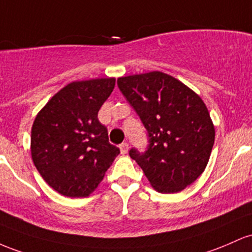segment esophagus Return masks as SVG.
I'll return each instance as SVG.
<instances>
[{
    "label": "esophagus",
    "mask_w": 252,
    "mask_h": 252,
    "mask_svg": "<svg viewBox=\"0 0 252 252\" xmlns=\"http://www.w3.org/2000/svg\"><path fill=\"white\" fill-rule=\"evenodd\" d=\"M119 149H120L121 155H125V154H127V151H128V144L127 143L120 144V145H119Z\"/></svg>",
    "instance_id": "obj_1"
}]
</instances>
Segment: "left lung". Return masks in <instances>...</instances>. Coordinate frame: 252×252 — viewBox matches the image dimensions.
Here are the masks:
<instances>
[{
    "instance_id": "obj_1",
    "label": "left lung",
    "mask_w": 252,
    "mask_h": 252,
    "mask_svg": "<svg viewBox=\"0 0 252 252\" xmlns=\"http://www.w3.org/2000/svg\"><path fill=\"white\" fill-rule=\"evenodd\" d=\"M119 89L148 129L144 154L129 151L150 185L179 193L205 171L216 138L207 107L186 84L160 71L118 78Z\"/></svg>"
}]
</instances>
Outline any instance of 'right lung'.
Instances as JSON below:
<instances>
[{
    "mask_svg": "<svg viewBox=\"0 0 252 252\" xmlns=\"http://www.w3.org/2000/svg\"><path fill=\"white\" fill-rule=\"evenodd\" d=\"M114 86V77L71 82L36 114L31 134L33 163L64 196H89L120 154L97 119Z\"/></svg>",
    "mask_w": 252,
    "mask_h": 252,
    "instance_id": "add662e5",
    "label": "right lung"
}]
</instances>
